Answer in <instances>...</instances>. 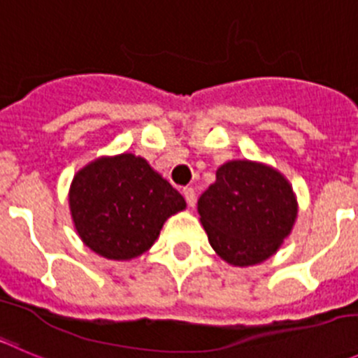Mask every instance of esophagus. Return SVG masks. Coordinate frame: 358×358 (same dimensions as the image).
Listing matches in <instances>:
<instances>
[{
  "label": "esophagus",
  "mask_w": 358,
  "mask_h": 358,
  "mask_svg": "<svg viewBox=\"0 0 358 358\" xmlns=\"http://www.w3.org/2000/svg\"><path fill=\"white\" fill-rule=\"evenodd\" d=\"M183 198H185V201H187V205L189 206H194L196 205V190L192 189V187H185V189H183Z\"/></svg>",
  "instance_id": "34e87169"
}]
</instances>
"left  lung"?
<instances>
[{"label": "left lung", "instance_id": "left-lung-1", "mask_svg": "<svg viewBox=\"0 0 358 358\" xmlns=\"http://www.w3.org/2000/svg\"><path fill=\"white\" fill-rule=\"evenodd\" d=\"M203 228L217 255L236 266L265 262L289 235L296 217L292 185L275 169L231 160L198 201Z\"/></svg>", "mask_w": 358, "mask_h": 358}]
</instances>
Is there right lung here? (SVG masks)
Instances as JSON below:
<instances>
[{
	"instance_id": "1",
	"label": "right lung",
	"mask_w": 358,
	"mask_h": 358,
	"mask_svg": "<svg viewBox=\"0 0 358 358\" xmlns=\"http://www.w3.org/2000/svg\"><path fill=\"white\" fill-rule=\"evenodd\" d=\"M183 208L178 190L132 153L96 159L70 187V212L81 240L118 262L148 250L166 219Z\"/></svg>"
}]
</instances>
